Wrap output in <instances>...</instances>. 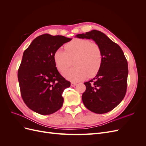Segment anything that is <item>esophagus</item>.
I'll list each match as a JSON object with an SVG mask.
<instances>
[{
    "mask_svg": "<svg viewBox=\"0 0 146 146\" xmlns=\"http://www.w3.org/2000/svg\"><path fill=\"white\" fill-rule=\"evenodd\" d=\"M70 85H71V86H72V87H74L77 85V83L72 82H71V83H70Z\"/></svg>",
    "mask_w": 146,
    "mask_h": 146,
    "instance_id": "obj_1",
    "label": "esophagus"
}]
</instances>
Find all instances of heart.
Listing matches in <instances>:
<instances>
[{
	"label": "heart",
	"mask_w": 146,
	"mask_h": 146,
	"mask_svg": "<svg viewBox=\"0 0 146 146\" xmlns=\"http://www.w3.org/2000/svg\"><path fill=\"white\" fill-rule=\"evenodd\" d=\"M65 51L56 50L54 60L57 69L63 72L72 65L74 68L63 74L73 82L93 77L98 74L103 63L102 51L99 44L88 39H74L64 45Z\"/></svg>",
	"instance_id": "heart-1"
}]
</instances>
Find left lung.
<instances>
[{"mask_svg": "<svg viewBox=\"0 0 146 146\" xmlns=\"http://www.w3.org/2000/svg\"><path fill=\"white\" fill-rule=\"evenodd\" d=\"M78 38L91 39L100 47L103 63L98 74L84 83L82 101L91 111L104 114L111 111L124 98L129 73L127 61L118 44L98 30L78 34Z\"/></svg>", "mask_w": 146, "mask_h": 146, "instance_id": "1", "label": "left lung"}]
</instances>
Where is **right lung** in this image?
I'll use <instances>...</instances> for the list:
<instances>
[{
	"mask_svg": "<svg viewBox=\"0 0 146 146\" xmlns=\"http://www.w3.org/2000/svg\"><path fill=\"white\" fill-rule=\"evenodd\" d=\"M71 39L61 35L43 34L34 39L24 52L17 77L22 98L33 111L47 115L62 107V94L70 83L58 71L54 55Z\"/></svg>",
	"mask_w": 146,
	"mask_h": 146,
	"instance_id": "obj_1",
	"label": "right lung"
}]
</instances>
